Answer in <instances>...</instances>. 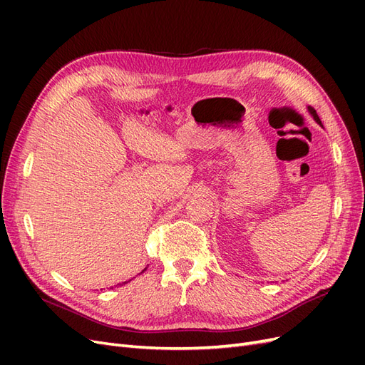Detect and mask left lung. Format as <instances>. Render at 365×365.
Here are the masks:
<instances>
[{"mask_svg": "<svg viewBox=\"0 0 365 365\" xmlns=\"http://www.w3.org/2000/svg\"><path fill=\"white\" fill-rule=\"evenodd\" d=\"M309 113H311V114L314 115V118H315V121H317V123H318V125H322V120H319V117H318L317 111H315V109H314L312 106H309Z\"/></svg>", "mask_w": 365, "mask_h": 365, "instance_id": "left-lung-1", "label": "left lung"}]
</instances>
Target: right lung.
I'll return each mask as SVG.
<instances>
[{
    "label": "right lung",
    "mask_w": 365,
    "mask_h": 365,
    "mask_svg": "<svg viewBox=\"0 0 365 365\" xmlns=\"http://www.w3.org/2000/svg\"><path fill=\"white\" fill-rule=\"evenodd\" d=\"M125 283H126V282H125Z\"/></svg>",
    "instance_id": "1"
}]
</instances>
